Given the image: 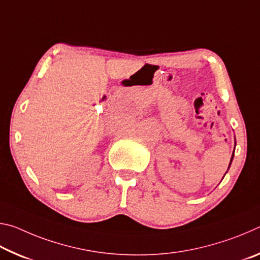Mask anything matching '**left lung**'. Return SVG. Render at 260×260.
I'll list each match as a JSON object with an SVG mask.
<instances>
[{"mask_svg": "<svg viewBox=\"0 0 260 260\" xmlns=\"http://www.w3.org/2000/svg\"><path fill=\"white\" fill-rule=\"evenodd\" d=\"M233 156H234V152H233ZM233 156H232V159H233ZM232 159H231V162H232ZM230 166H231V164H230Z\"/></svg>", "mask_w": 260, "mask_h": 260, "instance_id": "obj_1", "label": "left lung"}]
</instances>
